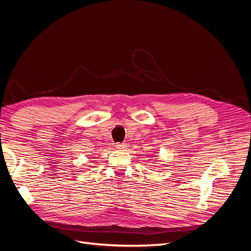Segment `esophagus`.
Here are the masks:
<instances>
[{
    "instance_id": "obj_1",
    "label": "esophagus",
    "mask_w": 251,
    "mask_h": 251,
    "mask_svg": "<svg viewBox=\"0 0 251 251\" xmlns=\"http://www.w3.org/2000/svg\"><path fill=\"white\" fill-rule=\"evenodd\" d=\"M126 144H125V143H117L116 144V149L119 151H124V150H126Z\"/></svg>"
}]
</instances>
